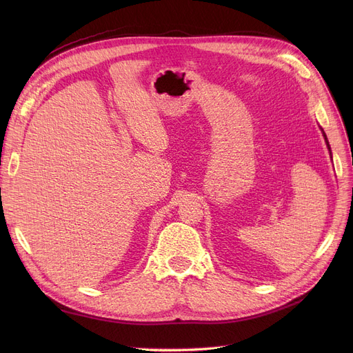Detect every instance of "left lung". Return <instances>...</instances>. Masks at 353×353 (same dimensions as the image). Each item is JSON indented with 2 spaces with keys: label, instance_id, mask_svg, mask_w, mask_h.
Segmentation results:
<instances>
[{
  "label": "left lung",
  "instance_id": "left-lung-1",
  "mask_svg": "<svg viewBox=\"0 0 353 353\" xmlns=\"http://www.w3.org/2000/svg\"><path fill=\"white\" fill-rule=\"evenodd\" d=\"M323 136H325V133H323ZM325 140H326V143H327V139H326V136H325ZM327 147H329V143H327ZM329 150H330V147H329Z\"/></svg>",
  "mask_w": 353,
  "mask_h": 353
}]
</instances>
